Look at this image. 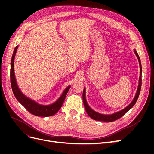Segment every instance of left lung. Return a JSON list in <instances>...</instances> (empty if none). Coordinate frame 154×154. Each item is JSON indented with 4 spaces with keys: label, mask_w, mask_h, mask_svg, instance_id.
<instances>
[{
    "label": "left lung",
    "mask_w": 154,
    "mask_h": 154,
    "mask_svg": "<svg viewBox=\"0 0 154 154\" xmlns=\"http://www.w3.org/2000/svg\"><path fill=\"white\" fill-rule=\"evenodd\" d=\"M134 52H135V53H136L137 57L138 58L139 63V66H140V76H139V85H138V88H137V93H136V96H135V97H134V100L132 101V103H130L128 106L126 107V108L124 109L123 110L118 112H116V113L113 114H112V115L101 114H99V113H97V112H96L95 111L92 110L89 107V106H88V104L87 103V101H86V100H85V88H84V89H83V104H84V106H85V110L87 112V113L93 119L97 120V121H100V122H114V121L119 119L120 118H122L123 116H124L126 113H127L130 109H131L132 107H133V106L135 104H136V101H137V100L138 99V97L139 96V93H140L141 88L142 67H141V60H140V58H139V57L137 53L136 52V50H134Z\"/></svg>",
    "instance_id": "1"
}]
</instances>
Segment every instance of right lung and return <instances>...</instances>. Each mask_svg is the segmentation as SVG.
<instances>
[{
    "label": "right lung",
    "mask_w": 154,
    "mask_h": 154,
    "mask_svg": "<svg viewBox=\"0 0 154 154\" xmlns=\"http://www.w3.org/2000/svg\"><path fill=\"white\" fill-rule=\"evenodd\" d=\"M17 49L18 46H17L13 51L11 62L10 70L11 85L14 95H15L17 100L25 107L27 111L29 112L32 114L37 116H42V117H48V116H51L55 114L62 107L65 98H66V96L70 88V86L66 88L62 95L60 96V98L55 103L50 105H41L25 96L21 92L17 86L15 77V72H14V59H15Z\"/></svg>",
    "instance_id": "1"
}]
</instances>
